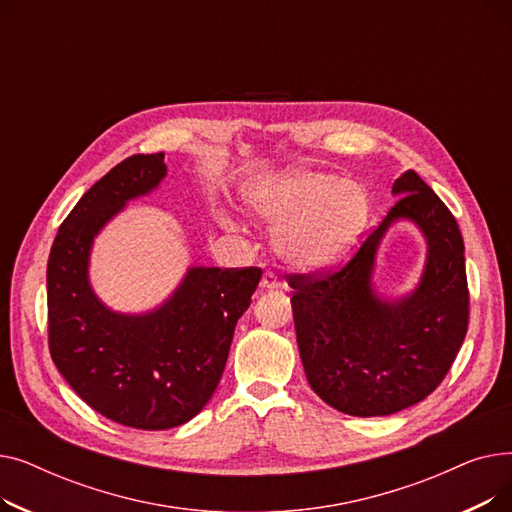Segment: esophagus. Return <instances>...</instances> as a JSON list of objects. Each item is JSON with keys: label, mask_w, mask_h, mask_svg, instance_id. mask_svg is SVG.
<instances>
[{"label": "esophagus", "mask_w": 512, "mask_h": 512, "mask_svg": "<svg viewBox=\"0 0 512 512\" xmlns=\"http://www.w3.org/2000/svg\"><path fill=\"white\" fill-rule=\"evenodd\" d=\"M278 286H280L278 274H276V272H272V270H267V272L263 274V278H261V288H265V290H272V288H278Z\"/></svg>", "instance_id": "obj_1"}]
</instances>
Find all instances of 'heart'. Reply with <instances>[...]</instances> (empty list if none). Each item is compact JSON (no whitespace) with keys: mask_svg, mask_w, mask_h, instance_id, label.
<instances>
[{"mask_svg":"<svg viewBox=\"0 0 512 512\" xmlns=\"http://www.w3.org/2000/svg\"><path fill=\"white\" fill-rule=\"evenodd\" d=\"M270 222H288L278 251L297 267L315 270L338 261L363 230L369 201L361 186L332 174L297 172L265 193L257 205Z\"/></svg>","mask_w":512,"mask_h":512,"instance_id":"heart-1","label":"heart"}]
</instances>
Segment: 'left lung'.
<instances>
[{
    "mask_svg": "<svg viewBox=\"0 0 512 512\" xmlns=\"http://www.w3.org/2000/svg\"><path fill=\"white\" fill-rule=\"evenodd\" d=\"M392 193L398 201L346 263L286 274L309 386L355 417L392 415L432 394L469 326L465 245L454 215L413 170L394 180ZM398 217L424 230L430 251L420 288L386 304L372 297L368 280L379 240Z\"/></svg>",
    "mask_w": 512,
    "mask_h": 512,
    "instance_id": "8db88e82",
    "label": "left lung"
}]
</instances>
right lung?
Here are the masks:
<instances>
[{"mask_svg": "<svg viewBox=\"0 0 512 512\" xmlns=\"http://www.w3.org/2000/svg\"><path fill=\"white\" fill-rule=\"evenodd\" d=\"M166 176L164 153H137L80 197L47 263V340L53 363L91 409L137 429L193 419L218 388L238 317L261 267H193L174 297L149 315L105 309L87 278L89 249L128 199Z\"/></svg>", "mask_w": 512, "mask_h": 512, "instance_id": "1", "label": "right lung"}]
</instances>
